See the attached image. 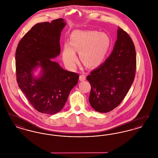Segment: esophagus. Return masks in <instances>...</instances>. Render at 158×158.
Returning <instances> with one entry per match:
<instances>
[{
    "mask_svg": "<svg viewBox=\"0 0 158 158\" xmlns=\"http://www.w3.org/2000/svg\"><path fill=\"white\" fill-rule=\"evenodd\" d=\"M85 79H86V75L84 72H82L79 76V80L81 81H85Z\"/></svg>",
    "mask_w": 158,
    "mask_h": 158,
    "instance_id": "1",
    "label": "esophagus"
}]
</instances>
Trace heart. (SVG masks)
I'll return each mask as SVG.
<instances>
[{
	"mask_svg": "<svg viewBox=\"0 0 158 158\" xmlns=\"http://www.w3.org/2000/svg\"><path fill=\"white\" fill-rule=\"evenodd\" d=\"M110 47L109 37L95 31H75L63 50V60L69 68H75L77 61L75 52L80 53L83 64L94 68L101 64Z\"/></svg>",
	"mask_w": 158,
	"mask_h": 158,
	"instance_id": "b5f03b06",
	"label": "heart"
}]
</instances>
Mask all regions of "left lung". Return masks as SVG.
Wrapping results in <instances>:
<instances>
[{
    "label": "left lung",
    "instance_id": "left-lung-1",
    "mask_svg": "<svg viewBox=\"0 0 158 158\" xmlns=\"http://www.w3.org/2000/svg\"><path fill=\"white\" fill-rule=\"evenodd\" d=\"M113 52L105 62L90 72L89 101L99 113H108L120 105L134 81L136 53L132 39L118 28Z\"/></svg>",
    "mask_w": 158,
    "mask_h": 158
}]
</instances>
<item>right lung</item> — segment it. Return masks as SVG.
Masks as SVG:
<instances>
[{
  "label": "right lung",
  "instance_id": "right-lung-1",
  "mask_svg": "<svg viewBox=\"0 0 158 158\" xmlns=\"http://www.w3.org/2000/svg\"><path fill=\"white\" fill-rule=\"evenodd\" d=\"M66 23L61 18L37 23L19 42L15 53L16 81L32 106L38 112H59L79 76L63 70L50 59L60 53L61 31ZM38 65L42 75L34 78L31 72Z\"/></svg>",
  "mask_w": 158,
  "mask_h": 158
}]
</instances>
